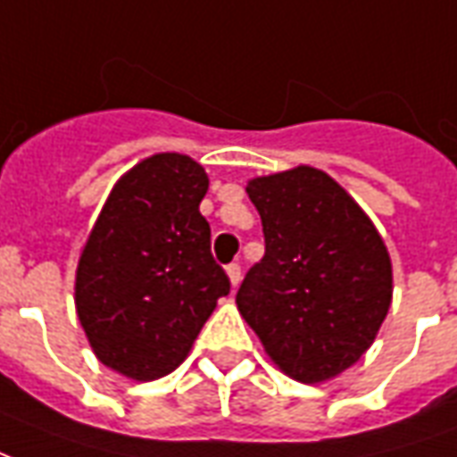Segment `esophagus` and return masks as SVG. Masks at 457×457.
I'll use <instances>...</instances> for the list:
<instances>
[{"mask_svg": "<svg viewBox=\"0 0 457 457\" xmlns=\"http://www.w3.org/2000/svg\"><path fill=\"white\" fill-rule=\"evenodd\" d=\"M228 277L232 287H239V281H242V267H239V264H229Z\"/></svg>", "mask_w": 457, "mask_h": 457, "instance_id": "34e87169", "label": "esophagus"}]
</instances>
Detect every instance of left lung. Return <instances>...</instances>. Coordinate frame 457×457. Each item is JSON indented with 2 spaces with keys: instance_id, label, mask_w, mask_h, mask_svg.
<instances>
[{
  "instance_id": "8db88e82",
  "label": "left lung",
  "mask_w": 457,
  "mask_h": 457,
  "mask_svg": "<svg viewBox=\"0 0 457 457\" xmlns=\"http://www.w3.org/2000/svg\"><path fill=\"white\" fill-rule=\"evenodd\" d=\"M264 229L237 308L281 372L303 384L353 367L392 303V259L364 210L328 173L296 166L247 183Z\"/></svg>"
}]
</instances>
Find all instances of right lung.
Segmentation results:
<instances>
[{
  "instance_id": "obj_1",
  "label": "right lung",
  "mask_w": 457,
  "mask_h": 457,
  "mask_svg": "<svg viewBox=\"0 0 457 457\" xmlns=\"http://www.w3.org/2000/svg\"><path fill=\"white\" fill-rule=\"evenodd\" d=\"M208 173L154 154L114 183L75 271V308L97 360L137 382L173 372L229 278L200 215Z\"/></svg>"
}]
</instances>
